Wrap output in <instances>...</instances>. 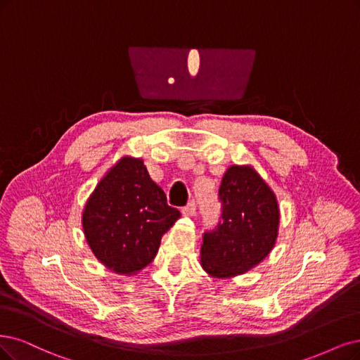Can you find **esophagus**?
Here are the masks:
<instances>
[{
    "label": "esophagus",
    "instance_id": "obj_1",
    "mask_svg": "<svg viewBox=\"0 0 360 360\" xmlns=\"http://www.w3.org/2000/svg\"><path fill=\"white\" fill-rule=\"evenodd\" d=\"M182 215L184 217H194L195 215V203L191 202V203H188L187 206H185L182 209Z\"/></svg>",
    "mask_w": 360,
    "mask_h": 360
}]
</instances>
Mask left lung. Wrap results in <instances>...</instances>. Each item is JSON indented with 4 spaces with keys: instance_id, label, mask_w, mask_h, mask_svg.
<instances>
[{
    "instance_id": "8db88e82",
    "label": "left lung",
    "mask_w": 360,
    "mask_h": 360,
    "mask_svg": "<svg viewBox=\"0 0 360 360\" xmlns=\"http://www.w3.org/2000/svg\"><path fill=\"white\" fill-rule=\"evenodd\" d=\"M219 200L222 221L203 236L202 269L214 278L248 273L269 257L281 227V209L274 191L252 165L225 170Z\"/></svg>"
}]
</instances>
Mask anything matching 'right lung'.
<instances>
[{
	"instance_id": "obj_1",
	"label": "right lung",
	"mask_w": 360,
	"mask_h": 360,
	"mask_svg": "<svg viewBox=\"0 0 360 360\" xmlns=\"http://www.w3.org/2000/svg\"><path fill=\"white\" fill-rule=\"evenodd\" d=\"M181 218L143 160L123 155L89 195L82 225L91 254L120 276H135L157 255L163 234Z\"/></svg>"
}]
</instances>
